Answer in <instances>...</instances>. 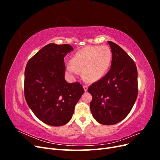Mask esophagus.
<instances>
[{"label": "esophagus", "instance_id": "esophagus-1", "mask_svg": "<svg viewBox=\"0 0 160 160\" xmlns=\"http://www.w3.org/2000/svg\"><path fill=\"white\" fill-rule=\"evenodd\" d=\"M83 89H84V91H87L88 89V87L87 85H83Z\"/></svg>", "mask_w": 160, "mask_h": 160}]
</instances>
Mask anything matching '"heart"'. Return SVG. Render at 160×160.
I'll use <instances>...</instances> for the list:
<instances>
[{
	"instance_id": "obj_1",
	"label": "heart",
	"mask_w": 160,
	"mask_h": 160,
	"mask_svg": "<svg viewBox=\"0 0 160 160\" xmlns=\"http://www.w3.org/2000/svg\"><path fill=\"white\" fill-rule=\"evenodd\" d=\"M112 59V52L108 46H87L71 57V65L66 70L71 75L82 72L85 81L94 83L107 73Z\"/></svg>"
}]
</instances>
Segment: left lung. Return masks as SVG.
Listing matches in <instances>:
<instances>
[{"label": "left lung", "instance_id": "obj_1", "mask_svg": "<svg viewBox=\"0 0 160 160\" xmlns=\"http://www.w3.org/2000/svg\"><path fill=\"white\" fill-rule=\"evenodd\" d=\"M112 52L111 69L92 84L88 92L93 99L91 112L98 123L114 125L127 117L138 97V71L134 61L123 49L108 41Z\"/></svg>", "mask_w": 160, "mask_h": 160}]
</instances>
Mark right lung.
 <instances>
[{"mask_svg":"<svg viewBox=\"0 0 160 160\" xmlns=\"http://www.w3.org/2000/svg\"><path fill=\"white\" fill-rule=\"evenodd\" d=\"M73 50L68 44L42 47L28 61L24 91L28 107L41 122L51 126L68 123L84 93L79 83L65 79L64 57Z\"/></svg>","mask_w":160,"mask_h":160,"instance_id":"add662e5","label":"right lung"}]
</instances>
